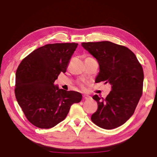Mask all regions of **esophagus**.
<instances>
[{"label": "esophagus", "instance_id": "34e87169", "mask_svg": "<svg viewBox=\"0 0 157 157\" xmlns=\"http://www.w3.org/2000/svg\"><path fill=\"white\" fill-rule=\"evenodd\" d=\"M83 98H84L86 99V100H87V99L90 98V96H87V95H83Z\"/></svg>", "mask_w": 157, "mask_h": 157}]
</instances>
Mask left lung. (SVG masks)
<instances>
[{
  "instance_id": "8db88e82",
  "label": "left lung",
  "mask_w": 157,
  "mask_h": 157,
  "mask_svg": "<svg viewBox=\"0 0 157 157\" xmlns=\"http://www.w3.org/2000/svg\"><path fill=\"white\" fill-rule=\"evenodd\" d=\"M84 49L97 60L99 72L95 82H106L111 90L105 99H93L98 109L91 119L96 125L112 129L122 125L134 114L142 94L144 72L134 53L125 46L109 41L83 42Z\"/></svg>"
}]
</instances>
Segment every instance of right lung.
Wrapping results in <instances>:
<instances>
[{
	"instance_id": "add662e5",
	"label": "right lung",
	"mask_w": 157,
	"mask_h": 157,
	"mask_svg": "<svg viewBox=\"0 0 157 157\" xmlns=\"http://www.w3.org/2000/svg\"><path fill=\"white\" fill-rule=\"evenodd\" d=\"M78 43H56L34 50L20 63L16 71L15 97L32 124L53 128L65 119L73 103L82 101L75 91L59 89L54 82L65 73Z\"/></svg>"
}]
</instances>
